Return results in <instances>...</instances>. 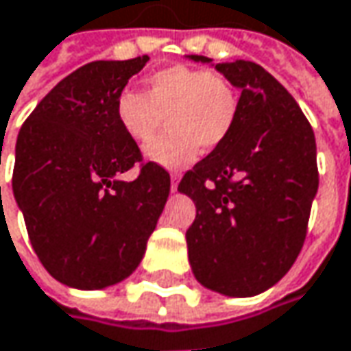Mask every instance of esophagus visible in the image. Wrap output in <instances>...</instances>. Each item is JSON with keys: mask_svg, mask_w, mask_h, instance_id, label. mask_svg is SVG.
<instances>
[{"mask_svg": "<svg viewBox=\"0 0 351 351\" xmlns=\"http://www.w3.org/2000/svg\"><path fill=\"white\" fill-rule=\"evenodd\" d=\"M178 182H180V176L178 173H171V191L178 189Z\"/></svg>", "mask_w": 351, "mask_h": 351, "instance_id": "1", "label": "esophagus"}]
</instances>
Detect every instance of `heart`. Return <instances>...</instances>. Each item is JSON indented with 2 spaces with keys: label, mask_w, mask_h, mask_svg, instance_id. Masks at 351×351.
Returning a JSON list of instances; mask_svg holds the SVG:
<instances>
[{
  "label": "heart",
  "mask_w": 351,
  "mask_h": 351,
  "mask_svg": "<svg viewBox=\"0 0 351 351\" xmlns=\"http://www.w3.org/2000/svg\"><path fill=\"white\" fill-rule=\"evenodd\" d=\"M114 114L122 132L138 144L156 136L167 116L169 130L149 142L146 156L160 166H189L199 149H215L231 136L239 116V95L223 75L171 64L146 79V93H118Z\"/></svg>",
  "instance_id": "obj_1"
}]
</instances>
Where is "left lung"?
I'll return each mask as SVG.
<instances>
[{
  "mask_svg": "<svg viewBox=\"0 0 351 351\" xmlns=\"http://www.w3.org/2000/svg\"><path fill=\"white\" fill-rule=\"evenodd\" d=\"M215 69L241 88L239 116L231 136L178 185L197 209L187 253L205 289L254 296L290 271L304 245L318 191L316 138L296 100L261 64Z\"/></svg>",
  "mask_w": 351,
  "mask_h": 351,
  "instance_id": "8db88e82",
  "label": "left lung"
}]
</instances>
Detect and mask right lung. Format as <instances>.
I'll list each match as a JSON object with an SVG mask.
<instances>
[{
    "label": "right lung",
    "mask_w": 351,
    "mask_h": 351,
    "mask_svg": "<svg viewBox=\"0 0 351 351\" xmlns=\"http://www.w3.org/2000/svg\"><path fill=\"white\" fill-rule=\"evenodd\" d=\"M148 55L71 73L29 114L15 144L13 195L43 267L73 289H104L140 265L169 195V173L144 162L114 102ZM134 165L138 178L119 176Z\"/></svg>",
    "instance_id": "obj_1"
}]
</instances>
